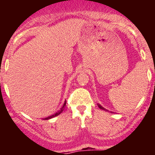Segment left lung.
Returning <instances> with one entry per match:
<instances>
[{
	"mask_svg": "<svg viewBox=\"0 0 155 155\" xmlns=\"http://www.w3.org/2000/svg\"><path fill=\"white\" fill-rule=\"evenodd\" d=\"M98 108H99V109H102V110H106V109H104V108H103V107H102V105H100V104H98Z\"/></svg>",
	"mask_w": 155,
	"mask_h": 155,
	"instance_id": "1",
	"label": "left lung"
}]
</instances>
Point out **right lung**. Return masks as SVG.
I'll return each instance as SVG.
<instances>
[{"instance_id":"1","label":"right lung","mask_w":155,"mask_h":155,"mask_svg":"<svg viewBox=\"0 0 155 155\" xmlns=\"http://www.w3.org/2000/svg\"><path fill=\"white\" fill-rule=\"evenodd\" d=\"M65 106H66V100H65V102H64V105H63L62 108H61V109H60V110H59V111H57V113H54V114H53V115H52V116H48V117H46V118L43 119V120H50V119L53 118V117H55V116H58V115H60V114H61V113H62L63 111H64V108H65Z\"/></svg>"}]
</instances>
